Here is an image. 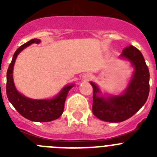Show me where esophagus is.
I'll use <instances>...</instances> for the list:
<instances>
[{"label": "esophagus", "mask_w": 157, "mask_h": 157, "mask_svg": "<svg viewBox=\"0 0 157 157\" xmlns=\"http://www.w3.org/2000/svg\"><path fill=\"white\" fill-rule=\"evenodd\" d=\"M91 78H92V76L90 75H86L85 76H84V78H83V79H84V81H89V80Z\"/></svg>", "instance_id": "1"}]
</instances>
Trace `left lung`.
Instances as JSON below:
<instances>
[{"label":"left lung","instance_id":"8db88e82","mask_svg":"<svg viewBox=\"0 0 157 157\" xmlns=\"http://www.w3.org/2000/svg\"><path fill=\"white\" fill-rule=\"evenodd\" d=\"M134 67L127 89L120 95H103L99 87L90 82L94 89L92 111L101 120L120 123L134 116L145 105L149 93V71L142 54L133 45L126 47L120 55Z\"/></svg>","mask_w":157,"mask_h":157}]
</instances>
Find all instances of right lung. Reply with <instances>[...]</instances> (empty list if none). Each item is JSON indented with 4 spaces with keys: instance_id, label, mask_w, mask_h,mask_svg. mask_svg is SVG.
<instances>
[{
    "instance_id": "1",
    "label": "right lung",
    "mask_w": 157,
    "mask_h": 157,
    "mask_svg": "<svg viewBox=\"0 0 157 157\" xmlns=\"http://www.w3.org/2000/svg\"><path fill=\"white\" fill-rule=\"evenodd\" d=\"M41 40L34 38L19 47L14 53L10 65L7 71L6 94L8 101L19 114L34 122H50L63 114L64 103L69 90L75 84L67 85L59 94L51 99L36 100L27 98L16 90L13 81V67L19 52L33 43L39 44Z\"/></svg>"
}]
</instances>
